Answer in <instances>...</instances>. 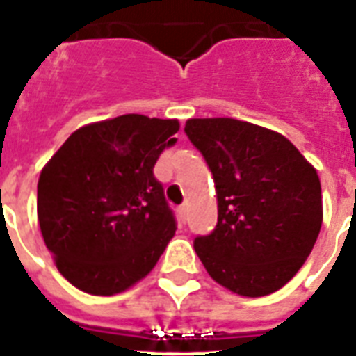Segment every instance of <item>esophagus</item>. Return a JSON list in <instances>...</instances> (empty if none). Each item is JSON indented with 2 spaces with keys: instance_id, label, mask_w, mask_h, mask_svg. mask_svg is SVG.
Listing matches in <instances>:
<instances>
[{
  "instance_id": "esophagus-1",
  "label": "esophagus",
  "mask_w": 356,
  "mask_h": 356,
  "mask_svg": "<svg viewBox=\"0 0 356 356\" xmlns=\"http://www.w3.org/2000/svg\"><path fill=\"white\" fill-rule=\"evenodd\" d=\"M177 212H179V216H181V220H183V222H184V220H186V214H188V207L181 205L177 209Z\"/></svg>"
}]
</instances>
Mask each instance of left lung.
Listing matches in <instances>:
<instances>
[{"mask_svg": "<svg viewBox=\"0 0 356 356\" xmlns=\"http://www.w3.org/2000/svg\"><path fill=\"white\" fill-rule=\"evenodd\" d=\"M190 142L212 172L216 229L195 236L209 275L231 292L260 298L305 264L323 222L314 166L282 134L233 118H192Z\"/></svg>", "mask_w": 356, "mask_h": 356, "instance_id": "obj_1", "label": "left lung"}]
</instances>
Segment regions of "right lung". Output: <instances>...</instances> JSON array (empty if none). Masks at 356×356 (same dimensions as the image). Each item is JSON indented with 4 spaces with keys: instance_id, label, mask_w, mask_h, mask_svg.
<instances>
[{
    "instance_id": "right-lung-1",
    "label": "right lung",
    "mask_w": 356,
    "mask_h": 356,
    "mask_svg": "<svg viewBox=\"0 0 356 356\" xmlns=\"http://www.w3.org/2000/svg\"><path fill=\"white\" fill-rule=\"evenodd\" d=\"M177 120L123 114L70 134L38 179L46 248L66 281L114 296L144 279L177 223L153 168Z\"/></svg>"
}]
</instances>
